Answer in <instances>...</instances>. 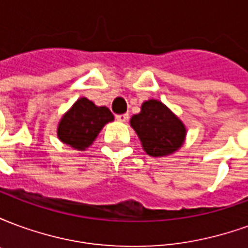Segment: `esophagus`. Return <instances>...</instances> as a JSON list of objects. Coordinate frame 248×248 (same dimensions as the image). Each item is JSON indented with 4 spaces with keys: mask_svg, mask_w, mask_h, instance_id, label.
I'll return each mask as SVG.
<instances>
[{
    "mask_svg": "<svg viewBox=\"0 0 248 248\" xmlns=\"http://www.w3.org/2000/svg\"><path fill=\"white\" fill-rule=\"evenodd\" d=\"M115 118H117V121H119V122H126V121L129 119V114H118V115H115Z\"/></svg>",
    "mask_w": 248,
    "mask_h": 248,
    "instance_id": "34e87169",
    "label": "esophagus"
}]
</instances>
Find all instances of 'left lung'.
<instances>
[{"label": "left lung", "mask_w": 248, "mask_h": 248, "mask_svg": "<svg viewBox=\"0 0 248 248\" xmlns=\"http://www.w3.org/2000/svg\"><path fill=\"white\" fill-rule=\"evenodd\" d=\"M130 124L150 156L170 155L183 145L186 138L182 121L156 99L142 103L140 113L131 117Z\"/></svg>", "instance_id": "1"}]
</instances>
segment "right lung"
Masks as SVG:
<instances>
[{"label": "right lung", "mask_w": 248, "mask_h": 248, "mask_svg": "<svg viewBox=\"0 0 248 248\" xmlns=\"http://www.w3.org/2000/svg\"><path fill=\"white\" fill-rule=\"evenodd\" d=\"M113 119L114 115L108 108H98L90 99L79 98L62 117L57 134L63 143L83 151L94 142L103 126Z\"/></svg>", "instance_id": "obj_1"}]
</instances>
